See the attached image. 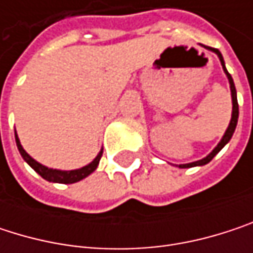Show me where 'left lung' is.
I'll list each match as a JSON object with an SVG mask.
<instances>
[{
	"instance_id": "left-lung-1",
	"label": "left lung",
	"mask_w": 253,
	"mask_h": 253,
	"mask_svg": "<svg viewBox=\"0 0 253 253\" xmlns=\"http://www.w3.org/2000/svg\"><path fill=\"white\" fill-rule=\"evenodd\" d=\"M210 51H212V52H215L217 55H218V58H220V61H221V66H223V70H224V73H226V76L228 79V83H230V90H231V101H233V111H231V120H230V125H228L227 130H226V133H224V136H223V139L220 140V143L212 149V152L211 154H208L205 158H202V160H199V161H195V163H189V164H180L178 167L180 169H190V167H196V166H205V164H208L226 145L228 143V140L231 139V136H233V133H234V128L237 126V119H239V104H237V95H236V87H234V82H233V77L230 76V73L227 72V69H226V64H224V60H223V55H221V52L218 51V49H215V48H210V46H207Z\"/></svg>"
}]
</instances>
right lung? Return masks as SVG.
I'll use <instances>...</instances> for the list:
<instances>
[{
    "mask_svg": "<svg viewBox=\"0 0 253 253\" xmlns=\"http://www.w3.org/2000/svg\"><path fill=\"white\" fill-rule=\"evenodd\" d=\"M14 134H16V143H17L19 152H20V155L23 157V160H25L26 163H27L39 176L42 177V178H45V180H48V181H52V183L70 184V183H76V181L83 180L84 177L92 174V173L96 170V167H98V164H99V160H101V157H102V149H101L99 154L95 157V160H93L92 163H89L87 166H84V167H82V169H77V170L64 171V170L48 169V167L42 166L41 163L35 161V160L26 152L25 149H23V146H22V143H20V140H19V137H17V133H16V131H14Z\"/></svg>",
    "mask_w": 253,
    "mask_h": 253,
    "instance_id": "add662e5",
    "label": "right lung"
}]
</instances>
